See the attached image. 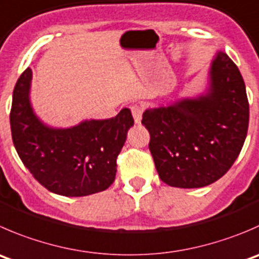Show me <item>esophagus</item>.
I'll list each match as a JSON object with an SVG mask.
<instances>
[{"label":"esophagus","mask_w":259,"mask_h":259,"mask_svg":"<svg viewBox=\"0 0 259 259\" xmlns=\"http://www.w3.org/2000/svg\"><path fill=\"white\" fill-rule=\"evenodd\" d=\"M130 110H132L134 121L137 122V124H140V121H142V115H143V112H144V107H143L142 105L134 104L130 106Z\"/></svg>","instance_id":"esophagus-1"}]
</instances>
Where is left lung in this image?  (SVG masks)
Segmentation results:
<instances>
[{"mask_svg": "<svg viewBox=\"0 0 259 259\" xmlns=\"http://www.w3.org/2000/svg\"><path fill=\"white\" fill-rule=\"evenodd\" d=\"M209 76L205 95L143 114L157 172L172 187H204L222 178L247 137L249 104L238 67L218 52Z\"/></svg>", "mask_w": 259, "mask_h": 259, "instance_id": "left-lung-1", "label": "left lung"}]
</instances>
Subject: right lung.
<instances>
[{
    "mask_svg": "<svg viewBox=\"0 0 259 259\" xmlns=\"http://www.w3.org/2000/svg\"><path fill=\"white\" fill-rule=\"evenodd\" d=\"M31 77V69L26 68L17 79L10 112L20 159L40 185L57 195L79 197L105 191L115 181L116 158L134 125L130 110L67 129L49 127L30 104Z\"/></svg>",
    "mask_w": 259,
    "mask_h": 259,
    "instance_id": "1",
    "label": "right lung"
}]
</instances>
